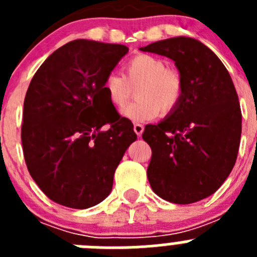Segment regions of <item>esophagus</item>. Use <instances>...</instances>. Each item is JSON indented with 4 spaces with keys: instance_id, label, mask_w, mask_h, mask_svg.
I'll return each instance as SVG.
<instances>
[{
    "instance_id": "esophagus-1",
    "label": "esophagus",
    "mask_w": 257,
    "mask_h": 257,
    "mask_svg": "<svg viewBox=\"0 0 257 257\" xmlns=\"http://www.w3.org/2000/svg\"><path fill=\"white\" fill-rule=\"evenodd\" d=\"M134 131H135V134L138 136H142L143 131H144V127H143V124L140 123H135L134 124Z\"/></svg>"
}]
</instances>
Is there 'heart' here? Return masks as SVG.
Masks as SVG:
<instances>
[{
    "label": "heart",
    "mask_w": 257,
    "mask_h": 257,
    "mask_svg": "<svg viewBox=\"0 0 257 257\" xmlns=\"http://www.w3.org/2000/svg\"><path fill=\"white\" fill-rule=\"evenodd\" d=\"M136 87L138 100L122 109V114L133 121H151L160 114L172 112L183 96V78L180 73L169 69L162 59L148 54H139L127 61L123 76L109 73L103 88L113 105L122 108L130 100L131 87Z\"/></svg>",
    "instance_id": "1"
}]
</instances>
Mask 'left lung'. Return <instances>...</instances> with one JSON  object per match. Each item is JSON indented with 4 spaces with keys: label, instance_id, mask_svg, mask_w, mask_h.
Listing matches in <instances>:
<instances>
[{
    "label": "left lung",
    "instance_id": "left-lung-1",
    "mask_svg": "<svg viewBox=\"0 0 257 257\" xmlns=\"http://www.w3.org/2000/svg\"><path fill=\"white\" fill-rule=\"evenodd\" d=\"M140 50L174 60L184 83L178 106L143 133L152 148L149 184L178 205L207 198L226 180L239 148L242 113L230 74L194 38H167Z\"/></svg>",
    "mask_w": 257,
    "mask_h": 257
}]
</instances>
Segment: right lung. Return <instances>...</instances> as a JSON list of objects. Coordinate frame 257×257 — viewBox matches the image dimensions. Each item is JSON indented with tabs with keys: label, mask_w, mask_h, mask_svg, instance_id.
<instances>
[{
	"label": "right lung",
	"mask_w": 257,
	"mask_h": 257,
	"mask_svg": "<svg viewBox=\"0 0 257 257\" xmlns=\"http://www.w3.org/2000/svg\"><path fill=\"white\" fill-rule=\"evenodd\" d=\"M124 45L74 40L38 68L24 99L23 153L40 189L65 207H92L112 192L117 166L136 140L103 88ZM109 124L108 131H101Z\"/></svg>",
	"instance_id": "add662e5"
}]
</instances>
